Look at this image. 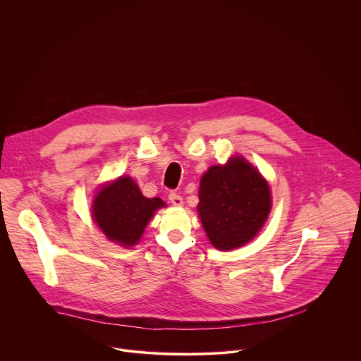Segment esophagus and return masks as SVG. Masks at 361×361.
<instances>
[{
	"instance_id": "1",
	"label": "esophagus",
	"mask_w": 361,
	"mask_h": 361,
	"mask_svg": "<svg viewBox=\"0 0 361 361\" xmlns=\"http://www.w3.org/2000/svg\"><path fill=\"white\" fill-rule=\"evenodd\" d=\"M169 200H170V202H171L173 205H176V207H181V205L184 204L183 197H181L180 194H177V192H170V194H169Z\"/></svg>"
}]
</instances>
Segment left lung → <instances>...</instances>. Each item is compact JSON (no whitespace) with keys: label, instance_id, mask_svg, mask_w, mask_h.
<instances>
[{"label":"left lung","instance_id":"1","mask_svg":"<svg viewBox=\"0 0 361 361\" xmlns=\"http://www.w3.org/2000/svg\"><path fill=\"white\" fill-rule=\"evenodd\" d=\"M198 214L212 244L223 251L248 243L263 227L270 209V188L244 159L210 167L201 177Z\"/></svg>","mask_w":361,"mask_h":361}]
</instances>
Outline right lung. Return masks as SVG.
<instances>
[{
    "label": "right lung",
    "instance_id": "add662e5",
    "mask_svg": "<svg viewBox=\"0 0 361 361\" xmlns=\"http://www.w3.org/2000/svg\"><path fill=\"white\" fill-rule=\"evenodd\" d=\"M164 205L159 197H144L130 177H120L99 190L92 204V217L111 241L134 245L154 212Z\"/></svg>",
    "mask_w": 361,
    "mask_h": 361
}]
</instances>
